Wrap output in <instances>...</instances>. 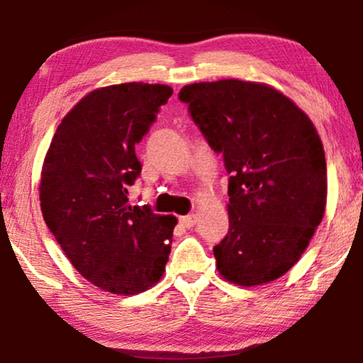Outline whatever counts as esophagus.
<instances>
[{"label":"esophagus","mask_w":363,"mask_h":363,"mask_svg":"<svg viewBox=\"0 0 363 363\" xmlns=\"http://www.w3.org/2000/svg\"><path fill=\"white\" fill-rule=\"evenodd\" d=\"M179 223L184 228H192L197 223V217L194 216V213H191V216L179 217Z\"/></svg>","instance_id":"1"}]
</instances>
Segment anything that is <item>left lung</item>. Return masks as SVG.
<instances>
[{
    "label": "left lung",
    "mask_w": 363,
    "mask_h": 363,
    "mask_svg": "<svg viewBox=\"0 0 363 363\" xmlns=\"http://www.w3.org/2000/svg\"><path fill=\"white\" fill-rule=\"evenodd\" d=\"M179 100L228 179V233L213 257L238 286L274 281L299 262L328 202L324 146L309 116L259 82L223 79L182 86Z\"/></svg>",
    "instance_id": "8db88e82"
}]
</instances>
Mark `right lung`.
<instances>
[{"mask_svg": "<svg viewBox=\"0 0 363 363\" xmlns=\"http://www.w3.org/2000/svg\"><path fill=\"white\" fill-rule=\"evenodd\" d=\"M171 95L169 85L143 82L90 91L60 121L44 157V220L75 269L108 293H143L166 272L177 218L131 207L128 186L141 172L135 145Z\"/></svg>", "mask_w": 363, "mask_h": 363, "instance_id": "1", "label": "right lung"}]
</instances>
